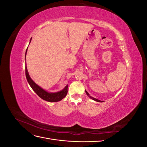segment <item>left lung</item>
Wrapping results in <instances>:
<instances>
[{"label": "left lung", "instance_id": "obj_1", "mask_svg": "<svg viewBox=\"0 0 147 147\" xmlns=\"http://www.w3.org/2000/svg\"><path fill=\"white\" fill-rule=\"evenodd\" d=\"M85 92H86V94H87V96L90 97V98H91V99H92V100H95V101H97V102H102L103 101H102V100H98V99H96V98H94V97H91L90 95V94H89V93L85 90Z\"/></svg>", "mask_w": 147, "mask_h": 147}]
</instances>
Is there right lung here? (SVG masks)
Returning <instances> with one entry per match:
<instances>
[{
	"label": "right lung",
	"mask_w": 147,
	"mask_h": 147,
	"mask_svg": "<svg viewBox=\"0 0 147 147\" xmlns=\"http://www.w3.org/2000/svg\"><path fill=\"white\" fill-rule=\"evenodd\" d=\"M31 39L30 40V42H31ZM28 51V48L26 51V54H25V57L26 56V53H27ZM26 79H27L28 82L29 83L30 86L32 88L34 91L36 93V94L40 97L41 99L45 100L48 102H58L61 100L63 98L66 96L67 94V88H68V85H67L65 86V88L62 90L61 91H57L56 92H48L46 90H44L42 88H41L40 86H38V84L35 83L32 78H30L29 76V74L28 73V71L27 69V66H26Z\"/></svg>",
	"instance_id": "1"
}]
</instances>
